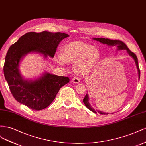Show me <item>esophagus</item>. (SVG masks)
Returning a JSON list of instances; mask_svg holds the SVG:
<instances>
[{
    "mask_svg": "<svg viewBox=\"0 0 146 146\" xmlns=\"http://www.w3.org/2000/svg\"><path fill=\"white\" fill-rule=\"evenodd\" d=\"M72 82L73 83H75V84H78V83H79L80 82H81V79H80L79 77L74 76L72 79Z\"/></svg>",
    "mask_w": 146,
    "mask_h": 146,
    "instance_id": "34e87169",
    "label": "esophagus"
}]
</instances>
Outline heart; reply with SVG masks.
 I'll use <instances>...</instances> for the list:
<instances>
[{
	"mask_svg": "<svg viewBox=\"0 0 146 146\" xmlns=\"http://www.w3.org/2000/svg\"><path fill=\"white\" fill-rule=\"evenodd\" d=\"M99 58L100 52L95 46L82 42L75 41L63 46L60 58L56 59V62L60 65L74 62V70L77 73L83 74L95 67Z\"/></svg>",
	"mask_w": 146,
	"mask_h": 146,
	"instance_id": "heart-1",
	"label": "heart"
}]
</instances>
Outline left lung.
<instances>
[{
    "instance_id": "1",
    "label": "left lung",
    "mask_w": 146,
    "mask_h": 146,
    "mask_svg": "<svg viewBox=\"0 0 146 146\" xmlns=\"http://www.w3.org/2000/svg\"><path fill=\"white\" fill-rule=\"evenodd\" d=\"M93 39L100 42L101 43H102V44H106L108 46H116L117 47V50H126L127 51L128 54L130 56H131V57L133 58V59L135 60L136 65V67H137V69H138V76H139V78H140V70H139L138 62V58H137V57H136V54L135 53H133V52H131V51L127 47V46L123 42L120 41V40H111V39H104V38H93ZM83 102L84 103V104L86 105V106L88 108L89 110L92 111V112L95 113H96L97 112L91 106V105L90 104V103H89V98H88V95L87 93L85 97H84V100H83ZM97 111L101 115H107V114H109V113H104V112H102L101 111ZM112 114H113V113H112Z\"/></svg>"
}]
</instances>
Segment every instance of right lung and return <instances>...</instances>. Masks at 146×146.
Here are the masks:
<instances>
[{
    "label": "right lung",
    "instance_id": "add662e5",
    "mask_svg": "<svg viewBox=\"0 0 146 146\" xmlns=\"http://www.w3.org/2000/svg\"><path fill=\"white\" fill-rule=\"evenodd\" d=\"M62 33L29 32L21 36L9 48L5 60V78L15 100L33 110L47 107L59 89L69 82L68 77L45 73L34 81L23 79L19 72V63L25 55L38 53L45 58H53L61 40L68 37Z\"/></svg>",
    "mask_w": 146,
    "mask_h": 146
}]
</instances>
